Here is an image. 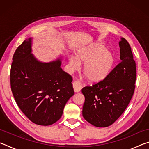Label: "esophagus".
<instances>
[{
    "instance_id": "obj_1",
    "label": "esophagus",
    "mask_w": 149,
    "mask_h": 149,
    "mask_svg": "<svg viewBox=\"0 0 149 149\" xmlns=\"http://www.w3.org/2000/svg\"><path fill=\"white\" fill-rule=\"evenodd\" d=\"M73 87H74V91L75 93H78L79 91H80L81 89L82 86L79 81H75L73 83Z\"/></svg>"
}]
</instances>
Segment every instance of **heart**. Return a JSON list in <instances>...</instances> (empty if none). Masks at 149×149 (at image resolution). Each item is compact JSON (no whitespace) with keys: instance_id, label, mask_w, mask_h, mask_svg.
Listing matches in <instances>:
<instances>
[{"instance_id":"b5f03b06","label":"heart","mask_w":149,"mask_h":149,"mask_svg":"<svg viewBox=\"0 0 149 149\" xmlns=\"http://www.w3.org/2000/svg\"><path fill=\"white\" fill-rule=\"evenodd\" d=\"M75 56L68 58L70 70L76 71L84 65V73L89 81L99 83L107 78L114 69L116 57L112 52L100 43H91L77 50Z\"/></svg>"}]
</instances>
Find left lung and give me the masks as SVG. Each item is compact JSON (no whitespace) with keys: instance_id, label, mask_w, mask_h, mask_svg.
Listing matches in <instances>:
<instances>
[{"instance_id":"left-lung-1","label":"left lung","mask_w":149,"mask_h":149,"mask_svg":"<svg viewBox=\"0 0 149 149\" xmlns=\"http://www.w3.org/2000/svg\"><path fill=\"white\" fill-rule=\"evenodd\" d=\"M121 62L102 81L85 87L82 115L98 127H106L116 122L129 104L135 90L136 65L132 49L126 40L119 42Z\"/></svg>"}]
</instances>
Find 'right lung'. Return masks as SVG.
Segmentation results:
<instances>
[{"label": "right lung", "mask_w": 149, "mask_h": 149, "mask_svg": "<svg viewBox=\"0 0 149 149\" xmlns=\"http://www.w3.org/2000/svg\"><path fill=\"white\" fill-rule=\"evenodd\" d=\"M33 37L17 47L11 65L10 85L17 106L35 124L50 125L61 118L74 95L72 77L61 68L62 56L39 61L32 54Z\"/></svg>", "instance_id": "right-lung-1"}]
</instances>
